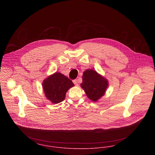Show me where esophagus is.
<instances>
[{
    "label": "esophagus",
    "instance_id": "34e87169",
    "mask_svg": "<svg viewBox=\"0 0 155 155\" xmlns=\"http://www.w3.org/2000/svg\"><path fill=\"white\" fill-rule=\"evenodd\" d=\"M73 83L75 84V85H78V82H77V80H76V79H74V80H73Z\"/></svg>",
    "mask_w": 155,
    "mask_h": 155
}]
</instances>
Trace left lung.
<instances>
[{
	"mask_svg": "<svg viewBox=\"0 0 155 155\" xmlns=\"http://www.w3.org/2000/svg\"><path fill=\"white\" fill-rule=\"evenodd\" d=\"M82 80L81 87L87 96L94 102L104 95L108 86L107 81L92 69H87L84 72Z\"/></svg>",
	"mask_w": 155,
	"mask_h": 155,
	"instance_id": "8db88e82",
	"label": "left lung"
}]
</instances>
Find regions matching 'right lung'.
<instances>
[{
	"mask_svg": "<svg viewBox=\"0 0 155 155\" xmlns=\"http://www.w3.org/2000/svg\"><path fill=\"white\" fill-rule=\"evenodd\" d=\"M74 86L72 81L61 73H55L43 82L45 94L52 103L62 102L67 91Z\"/></svg>",
	"mask_w": 155,
	"mask_h": 155,
	"instance_id": "1",
	"label": "right lung"
}]
</instances>
